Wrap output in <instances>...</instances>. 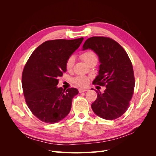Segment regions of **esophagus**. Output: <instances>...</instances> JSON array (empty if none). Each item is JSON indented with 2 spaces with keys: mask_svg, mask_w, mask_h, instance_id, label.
Listing matches in <instances>:
<instances>
[{
  "mask_svg": "<svg viewBox=\"0 0 156 156\" xmlns=\"http://www.w3.org/2000/svg\"><path fill=\"white\" fill-rule=\"evenodd\" d=\"M87 90H88V89H87V88H79V93H82V92H86Z\"/></svg>",
  "mask_w": 156,
  "mask_h": 156,
  "instance_id": "1",
  "label": "esophagus"
}]
</instances>
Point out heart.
<instances>
[{"instance_id": "obj_1", "label": "heart", "mask_w": 156, "mask_h": 156, "mask_svg": "<svg viewBox=\"0 0 156 156\" xmlns=\"http://www.w3.org/2000/svg\"><path fill=\"white\" fill-rule=\"evenodd\" d=\"M81 58L87 64L98 61V56L96 54L92 51H87L81 55ZM75 62L74 56L72 55L68 57L66 62V68L67 69H70L73 67ZM73 82L77 85L80 87H85L87 85L89 82V79L85 76H79L75 77L73 79Z\"/></svg>"}]
</instances>
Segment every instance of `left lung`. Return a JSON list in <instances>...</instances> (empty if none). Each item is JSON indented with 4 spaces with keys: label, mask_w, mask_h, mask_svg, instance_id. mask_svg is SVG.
<instances>
[{
    "label": "left lung",
    "mask_w": 156,
    "mask_h": 156,
    "mask_svg": "<svg viewBox=\"0 0 156 156\" xmlns=\"http://www.w3.org/2000/svg\"><path fill=\"white\" fill-rule=\"evenodd\" d=\"M87 49L92 50L100 63L92 83L106 87L103 93L96 90L98 96L91 105L92 110L103 119H118L127 109L134 91L131 60L123 48L109 37H90L83 46V51Z\"/></svg>",
    "instance_id": "8db88e82"
}]
</instances>
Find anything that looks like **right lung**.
Segmentation results:
<instances>
[{"label":"right lung","instance_id":"add662e5","mask_svg":"<svg viewBox=\"0 0 156 156\" xmlns=\"http://www.w3.org/2000/svg\"><path fill=\"white\" fill-rule=\"evenodd\" d=\"M83 37L46 41L32 53L22 74L27 104L37 119L54 124L66 116L78 90L58 88V78L66 72V62L79 48Z\"/></svg>","mask_w":156,"mask_h":156}]
</instances>
